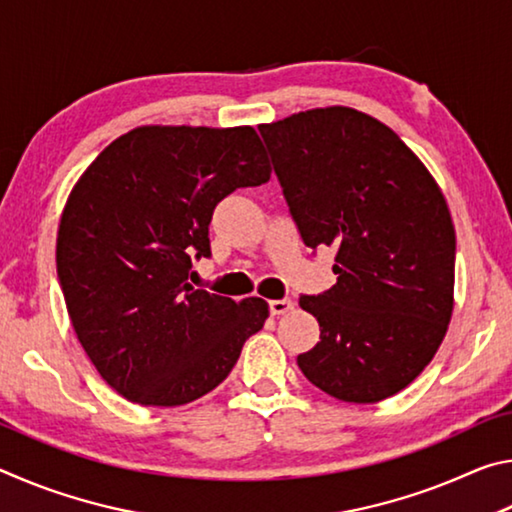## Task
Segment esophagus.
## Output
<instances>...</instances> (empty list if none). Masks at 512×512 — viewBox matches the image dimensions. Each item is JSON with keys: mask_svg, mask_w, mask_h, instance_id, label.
I'll return each instance as SVG.
<instances>
[{"mask_svg": "<svg viewBox=\"0 0 512 512\" xmlns=\"http://www.w3.org/2000/svg\"><path fill=\"white\" fill-rule=\"evenodd\" d=\"M293 307H296V302L289 300V298L271 300V302H268V309H271V314H273V316H284V314H289V311H293Z\"/></svg>", "mask_w": 512, "mask_h": 512, "instance_id": "34e87169", "label": "esophagus"}]
</instances>
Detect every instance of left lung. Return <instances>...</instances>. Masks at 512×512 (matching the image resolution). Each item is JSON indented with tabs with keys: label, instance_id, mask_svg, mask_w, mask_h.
I'll return each mask as SVG.
<instances>
[{
	"label": "left lung",
	"instance_id": "obj_1",
	"mask_svg": "<svg viewBox=\"0 0 512 512\" xmlns=\"http://www.w3.org/2000/svg\"><path fill=\"white\" fill-rule=\"evenodd\" d=\"M305 244L336 248V284L300 307L320 325L298 366L343 402L400 393L429 366L454 311L456 232L422 160L345 106L259 126Z\"/></svg>",
	"mask_w": 512,
	"mask_h": 512
}]
</instances>
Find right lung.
Masks as SVG:
<instances>
[{
  "label": "right lung",
  "mask_w": 512,
  "mask_h": 512,
  "mask_svg": "<svg viewBox=\"0 0 512 512\" xmlns=\"http://www.w3.org/2000/svg\"><path fill=\"white\" fill-rule=\"evenodd\" d=\"M271 178L253 126H137L76 180L58 225L69 320L110 388L142 406H183L230 375L268 302L189 284L210 255L212 212Z\"/></svg>",
  "instance_id": "right-lung-1"
}]
</instances>
